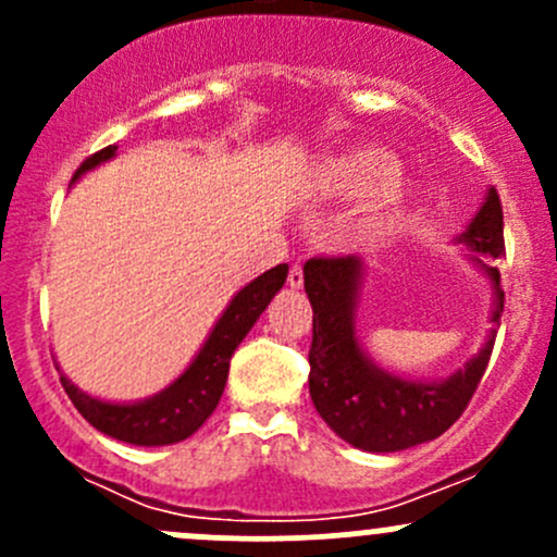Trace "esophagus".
<instances>
[{
    "label": "esophagus",
    "instance_id": "obj_1",
    "mask_svg": "<svg viewBox=\"0 0 557 557\" xmlns=\"http://www.w3.org/2000/svg\"><path fill=\"white\" fill-rule=\"evenodd\" d=\"M288 285L290 288H301V285H305V269H301V263H294V267H290Z\"/></svg>",
    "mask_w": 557,
    "mask_h": 557
}]
</instances>
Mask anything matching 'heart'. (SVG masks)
<instances>
[{
	"label": "heart",
	"instance_id": "obj_1",
	"mask_svg": "<svg viewBox=\"0 0 557 557\" xmlns=\"http://www.w3.org/2000/svg\"><path fill=\"white\" fill-rule=\"evenodd\" d=\"M401 174V166L383 148H358L350 153L334 156L320 166L318 185L323 194L336 196V199H367L377 196L372 210L367 212V226L377 232H391L401 223L407 212V194L392 188Z\"/></svg>",
	"mask_w": 557,
	"mask_h": 557
}]
</instances>
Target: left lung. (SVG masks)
I'll use <instances>...</instances> for the list:
<instances>
[{
	"label": "left lung",
	"mask_w": 557,
	"mask_h": 557,
	"mask_svg": "<svg viewBox=\"0 0 557 557\" xmlns=\"http://www.w3.org/2000/svg\"><path fill=\"white\" fill-rule=\"evenodd\" d=\"M458 245L491 277L493 329L463 369L436 383L385 372L363 352L356 336V310L367 272L361 258H310L305 263V290L314 312L310 396L320 418L347 445L367 453H398L423 445L445 434L474 396L504 312L502 274L491 267V261L504 258V212L496 188H487L480 212L471 218Z\"/></svg>",
	"instance_id": "left-lung-1"
}]
</instances>
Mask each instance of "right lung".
I'll use <instances>...</instances> for the list:
<instances>
[{"label":"right lung","mask_w":557,"mask_h":557,"mask_svg":"<svg viewBox=\"0 0 557 557\" xmlns=\"http://www.w3.org/2000/svg\"><path fill=\"white\" fill-rule=\"evenodd\" d=\"M115 150L117 145H110V148L88 156L72 180H77L81 174L94 170V166L110 161L115 156ZM285 277H288V267L280 263V267L269 269L261 277L247 283L228 301V307L218 318V323L212 325L210 336L201 345V350L196 352L190 367L170 387L156 393V396L132 404L102 401V398H94L88 393H83L72 380H66L61 374V385H64L66 396L72 398L77 412L94 429L117 442H128V445L139 447H161L188 440L215 412L218 401L223 396V387H226L228 363H232L234 350L245 339L247 331L252 329V323L261 318V312L267 310L274 294L283 288Z\"/></svg>","instance_id":"1"}]
</instances>
